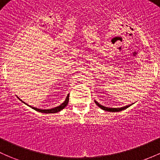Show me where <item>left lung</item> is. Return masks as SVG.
Returning a JSON list of instances; mask_svg holds the SVG:
<instances>
[{"label":"left lung","mask_w":160,"mask_h":160,"mask_svg":"<svg viewBox=\"0 0 160 160\" xmlns=\"http://www.w3.org/2000/svg\"><path fill=\"white\" fill-rule=\"evenodd\" d=\"M94 102H95V103L97 104V106H98L99 107H100V108L102 109V110H105V111H108V112H119V111H122L123 110H126L127 108H128V107H130V106H132V104H129V105H127V106H125V107H118V108H110V107H104V106H102L101 104L99 103L98 102L96 101V100H94Z\"/></svg>","instance_id":"8db88e82"}]
</instances>
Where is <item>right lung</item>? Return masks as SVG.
Returning a JSON list of instances; mask_svg holds the SVG:
<instances>
[{
	"mask_svg": "<svg viewBox=\"0 0 160 160\" xmlns=\"http://www.w3.org/2000/svg\"><path fill=\"white\" fill-rule=\"evenodd\" d=\"M69 95H70V93H68V95L67 96L66 100H64V102H62V103L60 104V106H58V107H54V108L48 109V110H42V109H38V108H37V107H32V106L28 105V103H26V102H23V100H21V99H20L19 97H18L17 95H16V97H18V98L19 99V100H21V102H23V103H24V104H26V105H28V107H31V108L33 109V110H34L38 111V112H43V113H55V112H60V111H61L62 110H63V108H65V107H67V104H68V102H69Z\"/></svg>",
	"mask_w": 160,
	"mask_h": 160,
	"instance_id": "1",
	"label": "right lung"
}]
</instances>
